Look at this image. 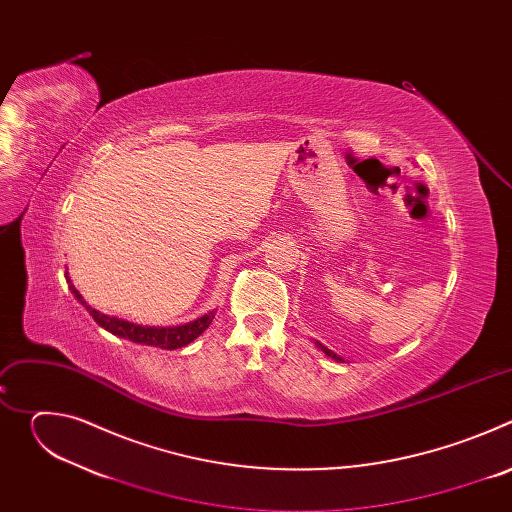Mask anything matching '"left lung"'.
Instances as JSON below:
<instances>
[{
    "label": "left lung",
    "instance_id": "1",
    "mask_svg": "<svg viewBox=\"0 0 512 512\" xmlns=\"http://www.w3.org/2000/svg\"><path fill=\"white\" fill-rule=\"evenodd\" d=\"M316 346H318V348H320V350H322V352H324V354H326V356H330V358H334V360H340V362H344V360H342V358H340V356H338V354H336V352H332V350H330V348H326V346H324V344H320V342H316Z\"/></svg>",
    "mask_w": 512,
    "mask_h": 512
}]
</instances>
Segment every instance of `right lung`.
<instances>
[{
    "mask_svg": "<svg viewBox=\"0 0 512 512\" xmlns=\"http://www.w3.org/2000/svg\"><path fill=\"white\" fill-rule=\"evenodd\" d=\"M66 275V281H68V287L72 294H75V298L87 308V312L93 316V320L105 328L107 332L119 336V338H125V340H131V342H137V344H145V346H156V348H164V350H176V348H182L186 344H190L194 338H198L208 326L210 322L214 320V312H208L204 316H200L198 320H192L188 324H182V326H168V328H162V326H141V324H133V322H127V320H121V318H115V316H107V314H101L99 310H95L93 306H89L83 296L79 294V291L75 289V285L70 283L68 279V273Z\"/></svg>",
    "mask_w": 512,
    "mask_h": 512,
    "instance_id": "right-lung-1",
    "label": "right lung"
}]
</instances>
